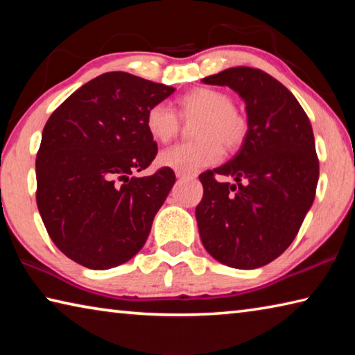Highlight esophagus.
I'll return each instance as SVG.
<instances>
[{"label": "esophagus", "instance_id": "esophagus-1", "mask_svg": "<svg viewBox=\"0 0 355 355\" xmlns=\"http://www.w3.org/2000/svg\"><path fill=\"white\" fill-rule=\"evenodd\" d=\"M175 175H177V178H189V177H192V173H189V172L177 171V172H175Z\"/></svg>", "mask_w": 355, "mask_h": 355}]
</instances>
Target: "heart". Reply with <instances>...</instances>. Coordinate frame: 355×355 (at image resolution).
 <instances>
[{
    "instance_id": "b5f03b06",
    "label": "heart",
    "mask_w": 355,
    "mask_h": 355,
    "mask_svg": "<svg viewBox=\"0 0 355 355\" xmlns=\"http://www.w3.org/2000/svg\"><path fill=\"white\" fill-rule=\"evenodd\" d=\"M184 122H196V142L177 144L159 153V164L182 172H194L216 164L222 147L228 152L241 148L248 141L250 123L238 111L230 95L211 87H196L178 100V114L167 103H155L146 114V128L155 141L166 144L175 137Z\"/></svg>"
}]
</instances>
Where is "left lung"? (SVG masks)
I'll use <instances>...</instances> for the list:
<instances>
[{
	"mask_svg": "<svg viewBox=\"0 0 355 355\" xmlns=\"http://www.w3.org/2000/svg\"><path fill=\"white\" fill-rule=\"evenodd\" d=\"M203 83L239 94L250 131L228 163L199 175L200 239L222 264L260 268L288 249L315 200L320 161L313 130L296 97L260 69L232 67ZM216 175L236 182H219Z\"/></svg>",
	"mask_w": 355,
	"mask_h": 355,
	"instance_id": "1",
	"label": "left lung"
}]
</instances>
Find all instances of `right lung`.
<instances>
[{
	"instance_id": "obj_1",
	"label": "right lung",
	"mask_w": 355,
	"mask_h": 355,
	"mask_svg": "<svg viewBox=\"0 0 355 355\" xmlns=\"http://www.w3.org/2000/svg\"><path fill=\"white\" fill-rule=\"evenodd\" d=\"M175 89L107 71L51 114L35 158V200L56 248L89 269H110L146 244L175 183L171 167L150 177L158 146L146 128L150 106Z\"/></svg>"
}]
</instances>
